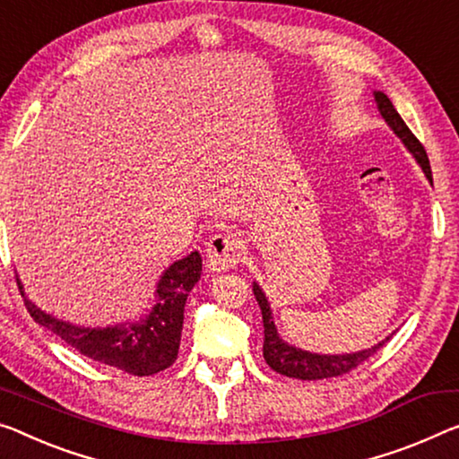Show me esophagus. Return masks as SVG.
<instances>
[{"mask_svg": "<svg viewBox=\"0 0 459 459\" xmlns=\"http://www.w3.org/2000/svg\"><path fill=\"white\" fill-rule=\"evenodd\" d=\"M207 266L213 273H228L239 263L244 242L234 234H215L207 242Z\"/></svg>", "mask_w": 459, "mask_h": 459, "instance_id": "34e87169", "label": "esophagus"}]
</instances>
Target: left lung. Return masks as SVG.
<instances>
[{
  "mask_svg": "<svg viewBox=\"0 0 459 459\" xmlns=\"http://www.w3.org/2000/svg\"><path fill=\"white\" fill-rule=\"evenodd\" d=\"M373 100H376L379 115H382L387 126L396 133V137L402 141V143H404L406 150L411 152V156L417 160V164L420 166V170L425 172L427 180L433 185L431 164H429L425 147L420 145V141L412 135V131L408 129L404 121H402V117L398 115V110L394 108L390 98H387L384 91L373 90ZM252 291H254V295H256L260 312H263L264 361L269 363L271 369L281 373V376L295 377V379H324V377L342 376V373H349L351 369H355L357 365H361L365 359H369L373 352H377L387 341H390V336H385L384 341L373 344L371 349H363L357 352H342V355H322V352L303 351L299 347H293V344L285 342L283 338L279 336L277 326H274L269 298H266L263 287H260L256 281L252 283Z\"/></svg>",
  "mask_w": 459,
  "mask_h": 459,
  "instance_id": "1",
  "label": "left lung"
}]
</instances>
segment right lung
I'll return each instance as SVG.
<instances>
[{
  "label": "right lung",
  "instance_id": "obj_1",
  "mask_svg": "<svg viewBox=\"0 0 459 459\" xmlns=\"http://www.w3.org/2000/svg\"><path fill=\"white\" fill-rule=\"evenodd\" d=\"M203 260L199 252L176 260L161 273L153 291V306L137 320L112 324V326H77L67 320L47 314L37 303L26 299L24 285L18 277L26 309L34 322L51 330L61 341L90 357L91 361L110 365L131 376H153L176 361L180 347L185 306L190 289L199 283Z\"/></svg>",
  "mask_w": 459,
  "mask_h": 459
}]
</instances>
